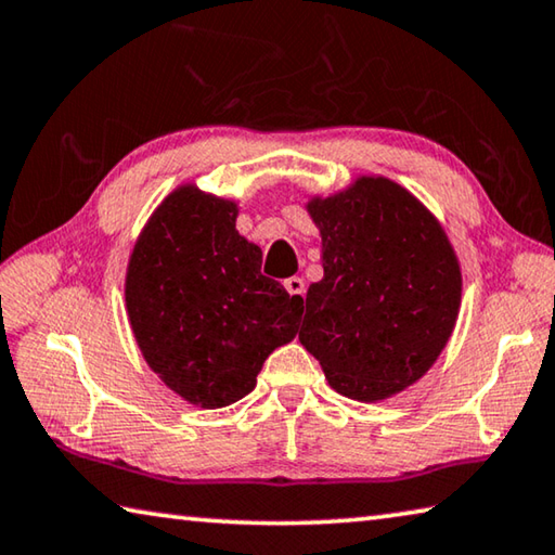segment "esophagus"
Listing matches in <instances>:
<instances>
[{
    "instance_id": "esophagus-1",
    "label": "esophagus",
    "mask_w": 555,
    "mask_h": 555,
    "mask_svg": "<svg viewBox=\"0 0 555 555\" xmlns=\"http://www.w3.org/2000/svg\"><path fill=\"white\" fill-rule=\"evenodd\" d=\"M285 289L289 293V297H295V299H305V293H307L305 280H302V278H297V275L285 280Z\"/></svg>"
}]
</instances>
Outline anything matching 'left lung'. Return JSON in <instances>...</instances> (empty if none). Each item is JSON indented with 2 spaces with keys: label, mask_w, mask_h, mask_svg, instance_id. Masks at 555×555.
<instances>
[{
  "label": "left lung",
  "mask_w": 555,
  "mask_h": 555,
  "mask_svg": "<svg viewBox=\"0 0 555 555\" xmlns=\"http://www.w3.org/2000/svg\"><path fill=\"white\" fill-rule=\"evenodd\" d=\"M307 211L322 233L324 278L307 289L299 341L328 385L380 402L414 385L449 344L461 262L439 219L402 184L358 178Z\"/></svg>",
  "instance_id": "obj_1"
}]
</instances>
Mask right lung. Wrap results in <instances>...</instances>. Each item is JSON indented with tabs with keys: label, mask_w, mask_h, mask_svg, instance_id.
I'll use <instances>...</instances> for the list:
<instances>
[{
	"label": "right lung",
	"mask_w": 555,
	"mask_h": 555,
	"mask_svg": "<svg viewBox=\"0 0 555 555\" xmlns=\"http://www.w3.org/2000/svg\"><path fill=\"white\" fill-rule=\"evenodd\" d=\"M236 217V202L180 184L151 214L126 268V314L145 363L202 410L246 397L305 312L302 299L260 275L262 253Z\"/></svg>",
	"instance_id": "add662e5"
}]
</instances>
